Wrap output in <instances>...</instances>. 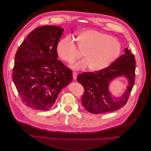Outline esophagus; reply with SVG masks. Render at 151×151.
I'll return each instance as SVG.
<instances>
[{
    "mask_svg": "<svg viewBox=\"0 0 151 151\" xmlns=\"http://www.w3.org/2000/svg\"><path fill=\"white\" fill-rule=\"evenodd\" d=\"M77 77V73H76V72H74V73H73V78L74 80L76 79Z\"/></svg>",
    "mask_w": 151,
    "mask_h": 151,
    "instance_id": "34e87169",
    "label": "esophagus"
}]
</instances>
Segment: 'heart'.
I'll return each instance as SVG.
<instances>
[{
    "label": "heart",
    "mask_w": 151,
    "mask_h": 151,
    "mask_svg": "<svg viewBox=\"0 0 151 151\" xmlns=\"http://www.w3.org/2000/svg\"><path fill=\"white\" fill-rule=\"evenodd\" d=\"M119 42L111 35L96 30H86L77 36V45L70 37L62 39L56 47L60 58L73 63L83 56L85 59L78 62L73 68L83 70L90 68L97 72L108 67L120 52Z\"/></svg>",
    "instance_id": "1"
}]
</instances>
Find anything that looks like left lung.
Wrapping results in <instances>:
<instances>
[{"instance_id":"obj_1","label":"left lung","mask_w":151,"mask_h":151,"mask_svg":"<svg viewBox=\"0 0 151 151\" xmlns=\"http://www.w3.org/2000/svg\"><path fill=\"white\" fill-rule=\"evenodd\" d=\"M135 58L130 50L126 48L110 66L100 71L79 74L77 80L84 88L82 103L88 112L103 114L116 111L126 104L134 83ZM125 75L129 80L127 90L121 98L112 97L108 90L109 82L114 78Z\"/></svg>"}]
</instances>
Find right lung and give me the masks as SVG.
<instances>
[{"instance_id":"right-lung-1","label":"right lung","mask_w":151,"mask_h":151,"mask_svg":"<svg viewBox=\"0 0 151 151\" xmlns=\"http://www.w3.org/2000/svg\"><path fill=\"white\" fill-rule=\"evenodd\" d=\"M61 27L44 26L28 34L17 50L13 80L23 103L39 111L52 108L63 88L73 79L72 70L57 60Z\"/></svg>"}]
</instances>
